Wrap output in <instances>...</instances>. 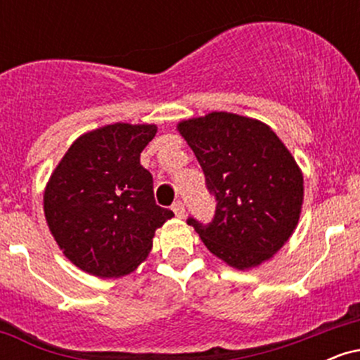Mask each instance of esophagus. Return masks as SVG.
Returning <instances> with one entry per match:
<instances>
[{
    "label": "esophagus",
    "instance_id": "esophagus-1",
    "mask_svg": "<svg viewBox=\"0 0 360 360\" xmlns=\"http://www.w3.org/2000/svg\"><path fill=\"white\" fill-rule=\"evenodd\" d=\"M172 212H174V214H176L177 218H184L186 208H184L183 201H176V203L172 205Z\"/></svg>",
    "mask_w": 360,
    "mask_h": 360
}]
</instances>
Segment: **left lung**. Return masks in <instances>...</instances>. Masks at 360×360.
Returning a JSON list of instances; mask_svg holds the SVG:
<instances>
[{
  "label": "left lung",
  "mask_w": 360,
  "mask_h": 360,
  "mask_svg": "<svg viewBox=\"0 0 360 360\" xmlns=\"http://www.w3.org/2000/svg\"><path fill=\"white\" fill-rule=\"evenodd\" d=\"M177 130L203 169L217 206L210 223L189 217L212 254L237 269L272 257L296 229L303 176L266 123L213 111Z\"/></svg>",
  "instance_id": "8db88e82"
}]
</instances>
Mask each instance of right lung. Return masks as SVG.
<instances>
[{
  "instance_id": "1",
  "label": "right lung",
  "mask_w": 360,
  "mask_h": 360,
  "mask_svg": "<svg viewBox=\"0 0 360 360\" xmlns=\"http://www.w3.org/2000/svg\"><path fill=\"white\" fill-rule=\"evenodd\" d=\"M155 125L115 123L81 135L62 157L44 194L49 229L65 257L98 278L137 269L155 230L174 217L155 203L140 154Z\"/></svg>"
}]
</instances>
